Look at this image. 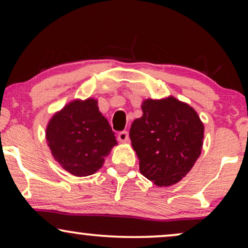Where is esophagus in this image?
I'll use <instances>...</instances> for the list:
<instances>
[{
    "label": "esophagus",
    "mask_w": 248,
    "mask_h": 248,
    "mask_svg": "<svg viewBox=\"0 0 248 248\" xmlns=\"http://www.w3.org/2000/svg\"><path fill=\"white\" fill-rule=\"evenodd\" d=\"M128 139H129V134H128L127 130H122V132L118 134V140L122 142V143L127 142Z\"/></svg>",
    "instance_id": "obj_1"
}]
</instances>
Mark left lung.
<instances>
[{"label":"left lung","instance_id":"left-lung-1","mask_svg":"<svg viewBox=\"0 0 248 248\" xmlns=\"http://www.w3.org/2000/svg\"><path fill=\"white\" fill-rule=\"evenodd\" d=\"M129 130L140 171L158 186L177 183L191 170L203 147L204 126L189 105L148 99Z\"/></svg>","mask_w":248,"mask_h":248}]
</instances>
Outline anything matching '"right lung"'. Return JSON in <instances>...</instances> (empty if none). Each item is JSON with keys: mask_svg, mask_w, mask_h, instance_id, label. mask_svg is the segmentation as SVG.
Listing matches in <instances>:
<instances>
[{"mask_svg": "<svg viewBox=\"0 0 248 248\" xmlns=\"http://www.w3.org/2000/svg\"><path fill=\"white\" fill-rule=\"evenodd\" d=\"M96 104L94 99L70 102L52 116L46 128V140L55 160L79 177L100 169L116 144L114 132Z\"/></svg>", "mask_w": 248, "mask_h": 248, "instance_id": "add662e5", "label": "right lung"}]
</instances>
